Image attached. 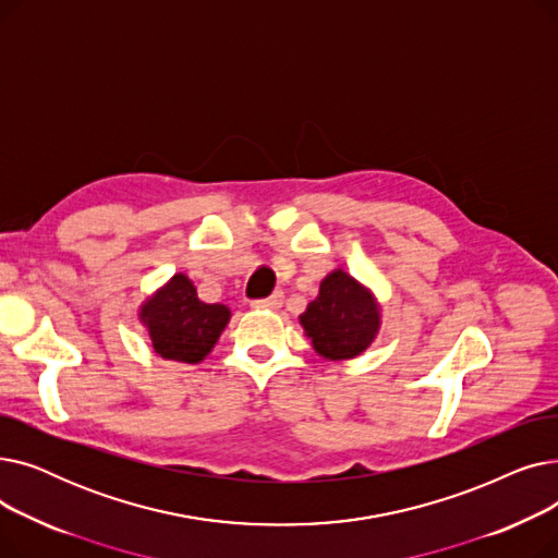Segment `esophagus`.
<instances>
[{"label":"esophagus","instance_id":"34e87169","mask_svg":"<svg viewBox=\"0 0 558 558\" xmlns=\"http://www.w3.org/2000/svg\"><path fill=\"white\" fill-rule=\"evenodd\" d=\"M282 305V294L280 291H276V294L267 296V299H257V301H251V307L253 310H278Z\"/></svg>","mask_w":558,"mask_h":558}]
</instances>
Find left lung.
Returning <instances> with one entry per match:
<instances>
[{
    "mask_svg": "<svg viewBox=\"0 0 558 558\" xmlns=\"http://www.w3.org/2000/svg\"><path fill=\"white\" fill-rule=\"evenodd\" d=\"M314 348L328 360H350L375 339L379 314L366 289L343 271H332L318 287V296L301 314Z\"/></svg>",
    "mask_w": 558,
    "mask_h": 558,
    "instance_id": "8db88e82",
    "label": "left lung"
}]
</instances>
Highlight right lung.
<instances>
[{
    "mask_svg": "<svg viewBox=\"0 0 558 558\" xmlns=\"http://www.w3.org/2000/svg\"><path fill=\"white\" fill-rule=\"evenodd\" d=\"M228 318L230 310L219 303H203L183 274L173 276L158 296L142 307V320L149 328L156 353L187 364L210 353Z\"/></svg>",
    "mask_w": 558,
    "mask_h": 558,
    "instance_id": "1",
    "label": "right lung"
}]
</instances>
